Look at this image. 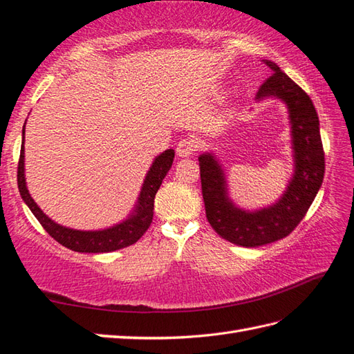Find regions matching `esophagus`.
I'll list each match as a JSON object with an SVG mask.
<instances>
[{
    "label": "esophagus",
    "instance_id": "esophagus-1",
    "mask_svg": "<svg viewBox=\"0 0 354 354\" xmlns=\"http://www.w3.org/2000/svg\"><path fill=\"white\" fill-rule=\"evenodd\" d=\"M198 148V142L192 138H186V139H182L180 142L177 144V154L180 157H189L192 156L195 151H197Z\"/></svg>",
    "mask_w": 354,
    "mask_h": 354
}]
</instances>
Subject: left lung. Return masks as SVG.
I'll return each instance as SVG.
<instances>
[{"instance_id":"left-lung-1","label":"left lung","mask_w":354,"mask_h":354,"mask_svg":"<svg viewBox=\"0 0 354 354\" xmlns=\"http://www.w3.org/2000/svg\"><path fill=\"white\" fill-rule=\"evenodd\" d=\"M271 75L257 98L277 97L288 104L295 151V176L279 203L259 212L236 209L225 195L224 177L214 156L198 157L207 221L219 236L241 247H261L286 238L308 214L324 178V148L319 121L310 97L271 60H263Z\"/></svg>"}]
</instances>
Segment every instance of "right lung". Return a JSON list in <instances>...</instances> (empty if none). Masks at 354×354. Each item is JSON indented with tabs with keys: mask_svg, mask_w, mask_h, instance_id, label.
<instances>
[{
	"mask_svg": "<svg viewBox=\"0 0 354 354\" xmlns=\"http://www.w3.org/2000/svg\"><path fill=\"white\" fill-rule=\"evenodd\" d=\"M24 136V131H22ZM174 160V150H167L160 156L156 157L153 167L148 171L145 182L140 191L139 203L136 207V214L127 221L118 224L112 229L98 230V232H80L62 227L46 216L44 212L37 207L35 200L30 197L26 186V177H24V138L21 145V154L18 162V187L22 200L26 201L30 210L37 218V221L45 229L50 236L57 241L62 245L80 253H109V251L121 250L138 242L144 236L148 227L153 223V210H154V198L156 194L163 182L165 176Z\"/></svg>",
	"mask_w": 354,
	"mask_h": 354,
	"instance_id": "add662e5",
	"label": "right lung"
}]
</instances>
